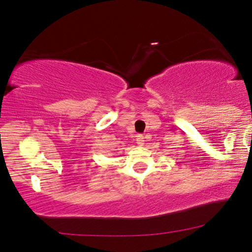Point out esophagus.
<instances>
[{"instance_id": "34e87169", "label": "esophagus", "mask_w": 252, "mask_h": 252, "mask_svg": "<svg viewBox=\"0 0 252 252\" xmlns=\"http://www.w3.org/2000/svg\"><path fill=\"white\" fill-rule=\"evenodd\" d=\"M136 143H137L139 147H142V145L144 144V137L142 135H137L136 136Z\"/></svg>"}]
</instances>
